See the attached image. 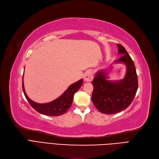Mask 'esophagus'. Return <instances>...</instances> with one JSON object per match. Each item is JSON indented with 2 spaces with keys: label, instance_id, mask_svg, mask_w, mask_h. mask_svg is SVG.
Here are the masks:
<instances>
[{
  "label": "esophagus",
  "instance_id": "obj_1",
  "mask_svg": "<svg viewBox=\"0 0 159 159\" xmlns=\"http://www.w3.org/2000/svg\"><path fill=\"white\" fill-rule=\"evenodd\" d=\"M93 78V75L92 72L91 71H87L84 74V80L86 81H91Z\"/></svg>",
  "mask_w": 159,
  "mask_h": 159
}]
</instances>
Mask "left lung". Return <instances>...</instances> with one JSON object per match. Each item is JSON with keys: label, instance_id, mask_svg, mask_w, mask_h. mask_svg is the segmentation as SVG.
Instances as JSON below:
<instances>
[{"label": "left lung", "instance_id": "8db88e82", "mask_svg": "<svg viewBox=\"0 0 159 159\" xmlns=\"http://www.w3.org/2000/svg\"><path fill=\"white\" fill-rule=\"evenodd\" d=\"M117 47L121 57L115 62L126 66L124 78L108 80L107 70H100L92 81V101L97 110L103 114H115L127 108L132 102L138 88V75L132 59L122 45L117 44Z\"/></svg>", "mask_w": 159, "mask_h": 159}]
</instances>
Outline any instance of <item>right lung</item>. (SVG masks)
<instances>
[{
    "mask_svg": "<svg viewBox=\"0 0 159 159\" xmlns=\"http://www.w3.org/2000/svg\"><path fill=\"white\" fill-rule=\"evenodd\" d=\"M84 83L83 80H80L75 83L70 85L64 93L58 97L57 99L47 103H37L31 100L27 97L25 91L24 86V81L22 80V88L24 95L30 105L36 111L47 116H60L67 112L70 108L73 101L74 94L78 91Z\"/></svg>",
    "mask_w": 159,
    "mask_h": 159,
    "instance_id": "1",
    "label": "right lung"
}]
</instances>
